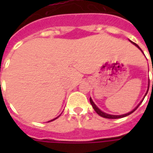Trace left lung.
I'll use <instances>...</instances> for the list:
<instances>
[{"label":"left lung","instance_id":"left-lung-1","mask_svg":"<svg viewBox=\"0 0 153 153\" xmlns=\"http://www.w3.org/2000/svg\"><path fill=\"white\" fill-rule=\"evenodd\" d=\"M129 41H130L131 43H132V44H134V45H135V46L137 47V48H138L140 49V51H141V52L144 53V52H143V51H142V50H141V49L140 48V47L138 46L137 44H135V43H133V42H132V41H131V40H129ZM152 72H153V69H152ZM152 86H153V81H152ZM149 86H148L147 92H146V93H145V96H146V94H148V91H149ZM145 97H144V98H145ZM144 98H143V99H142V101H140V103H139V104H138L137 105V106H136L135 108H134V109H133V110H132V111L128 112V113H127V114H121V115H113V114H106V113H105V112L102 111V110H101V109H99V108H98V107L97 106V105H96L95 104H94V102H93V100H92V98H90V102H91V105H92V106H93L94 109V110H95L96 113H97V114H98V115H99V116L102 117H105V118H109V119H117V118H121V117H124L128 116V115H129V114H132V113H133V112L135 111L136 109H137L138 106H139V105H140L141 104V102H143V100H144Z\"/></svg>","mask_w":153,"mask_h":153}]
</instances>
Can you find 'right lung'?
<instances>
[{
  "mask_svg": "<svg viewBox=\"0 0 153 153\" xmlns=\"http://www.w3.org/2000/svg\"><path fill=\"white\" fill-rule=\"evenodd\" d=\"M60 115H61V114H60ZM60 115H59V116H60ZM55 117V118H54V119H52V120H51V121H48V122H51V121H54V120H55V119H57V118H58V117Z\"/></svg>",
  "mask_w": 153,
  "mask_h": 153,
  "instance_id": "obj_1",
  "label": "right lung"
}]
</instances>
